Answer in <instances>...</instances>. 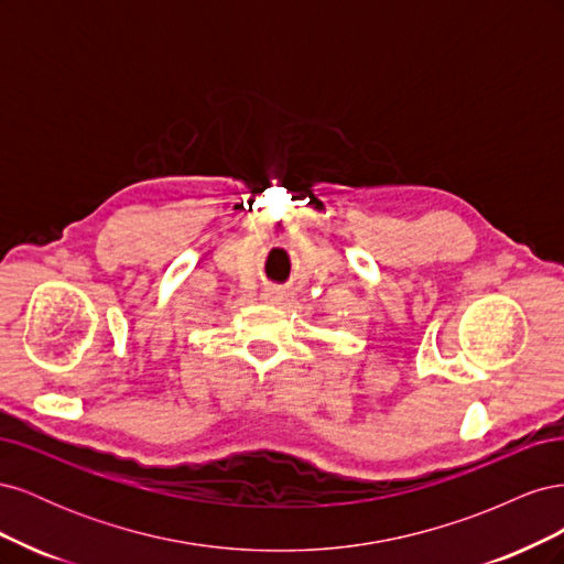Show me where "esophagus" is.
Returning a JSON list of instances; mask_svg holds the SVG:
<instances>
[{"label": "esophagus", "mask_w": 564, "mask_h": 564, "mask_svg": "<svg viewBox=\"0 0 564 564\" xmlns=\"http://www.w3.org/2000/svg\"><path fill=\"white\" fill-rule=\"evenodd\" d=\"M261 299H263L265 303H278V301L284 299V292H282V289H278V286H268V289H263Z\"/></svg>", "instance_id": "34e87169"}]
</instances>
